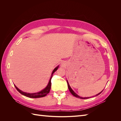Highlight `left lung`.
<instances>
[{
	"instance_id": "left-lung-1",
	"label": "left lung",
	"mask_w": 121,
	"mask_h": 121,
	"mask_svg": "<svg viewBox=\"0 0 121 121\" xmlns=\"http://www.w3.org/2000/svg\"><path fill=\"white\" fill-rule=\"evenodd\" d=\"M67 83H68V88H69V91H70V92L72 93V94L73 95H74V96H75V97H76L80 98H81V99H87V98H90V97H80V96H79L77 94L74 92V91L72 90V89L71 88L70 86H69V83H68V81H67ZM103 90H102V91H103ZM102 91H101V92H100V93H99L98 94H96L95 96H97V95H99V94H100L102 92Z\"/></svg>"
}]
</instances>
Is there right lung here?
<instances>
[{"label": "right lung", "instance_id": "right-lung-1", "mask_svg": "<svg viewBox=\"0 0 121 121\" xmlns=\"http://www.w3.org/2000/svg\"><path fill=\"white\" fill-rule=\"evenodd\" d=\"M58 65L53 69V71H52V76H51V77L50 78L48 85H47V86L44 89H43L42 90L40 91V92H38L37 93H29L25 92H23V91H22V90H20L15 85H14V86H15L17 90L19 91V92L21 94L23 95H24L25 96H27L28 97H30V98H40V97H44L49 92V91L50 90V88H51V83H51V80H52V77L53 74L57 70V69H58Z\"/></svg>", "mask_w": 121, "mask_h": 121}]
</instances>
